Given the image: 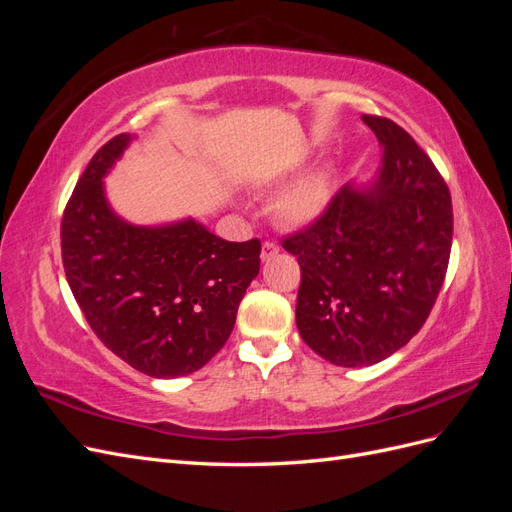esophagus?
I'll return each mask as SVG.
<instances>
[{
	"instance_id": "34e87169",
	"label": "esophagus",
	"mask_w": 512,
	"mask_h": 512,
	"mask_svg": "<svg viewBox=\"0 0 512 512\" xmlns=\"http://www.w3.org/2000/svg\"><path fill=\"white\" fill-rule=\"evenodd\" d=\"M277 252H280V245H277L275 241H265V243H262L260 258H262V260H269V258H273Z\"/></svg>"
}]
</instances>
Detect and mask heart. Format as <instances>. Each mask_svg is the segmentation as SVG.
<instances>
[{"label": "heart", "instance_id": "heart-1", "mask_svg": "<svg viewBox=\"0 0 512 512\" xmlns=\"http://www.w3.org/2000/svg\"><path fill=\"white\" fill-rule=\"evenodd\" d=\"M329 177L324 170H314L299 179L277 198L275 215L286 226H305L314 222L329 203Z\"/></svg>", "mask_w": 512, "mask_h": 512}]
</instances>
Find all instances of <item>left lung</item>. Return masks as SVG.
Wrapping results in <instances>:
<instances>
[{
    "mask_svg": "<svg viewBox=\"0 0 512 512\" xmlns=\"http://www.w3.org/2000/svg\"><path fill=\"white\" fill-rule=\"evenodd\" d=\"M382 145L367 188L344 185L307 228L282 241L297 256V327L339 367L374 365L421 331L451 258L453 203L427 153L395 121L363 115Z\"/></svg>",
    "mask_w": 512,
    "mask_h": 512,
    "instance_id": "obj_1",
    "label": "left lung"
}]
</instances>
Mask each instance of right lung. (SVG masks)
<instances>
[{"label":"right lung","mask_w":512,"mask_h":512,"mask_svg":"<svg viewBox=\"0 0 512 512\" xmlns=\"http://www.w3.org/2000/svg\"><path fill=\"white\" fill-rule=\"evenodd\" d=\"M130 138L102 145L76 183L61 220V260L100 342L151 378H177L226 344L260 271V241H224L196 220L123 222L106 203L102 177Z\"/></svg>","instance_id":"right-lung-1"}]
</instances>
